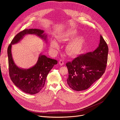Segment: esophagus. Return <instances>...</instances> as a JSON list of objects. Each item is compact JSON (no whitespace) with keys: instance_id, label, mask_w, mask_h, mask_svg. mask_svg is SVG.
<instances>
[{"instance_id":"34e87169","label":"esophagus","mask_w":120,"mask_h":120,"mask_svg":"<svg viewBox=\"0 0 120 120\" xmlns=\"http://www.w3.org/2000/svg\"><path fill=\"white\" fill-rule=\"evenodd\" d=\"M59 63L60 65H63L64 64V60L63 59H61L59 61Z\"/></svg>"}]
</instances>
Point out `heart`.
Masks as SVG:
<instances>
[{
	"label": "heart",
	"instance_id": "obj_1",
	"mask_svg": "<svg viewBox=\"0 0 120 120\" xmlns=\"http://www.w3.org/2000/svg\"><path fill=\"white\" fill-rule=\"evenodd\" d=\"M77 31L75 30L67 32L59 38V39L63 41L70 40L75 37ZM83 39L82 38H76L71 41L67 46L66 50L70 55L74 56L81 52L82 48ZM59 47L58 43L55 40H52L50 43V47L52 49H57Z\"/></svg>",
	"mask_w": 120,
	"mask_h": 120
}]
</instances>
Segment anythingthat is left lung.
<instances>
[{
  "label": "left lung",
  "mask_w": 120,
  "mask_h": 120,
  "mask_svg": "<svg viewBox=\"0 0 120 120\" xmlns=\"http://www.w3.org/2000/svg\"><path fill=\"white\" fill-rule=\"evenodd\" d=\"M108 47L101 36L99 46L93 52L79 55L66 64L68 75L67 83L77 91L89 88L100 79L105 71L108 60Z\"/></svg>",
  "instance_id": "left-lung-1"
}]
</instances>
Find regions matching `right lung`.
<instances>
[{"label":"right lung","instance_id":"right-lung-1","mask_svg":"<svg viewBox=\"0 0 120 120\" xmlns=\"http://www.w3.org/2000/svg\"><path fill=\"white\" fill-rule=\"evenodd\" d=\"M44 32V30L38 29H24L16 34L8 48L9 74L11 80L21 90L30 94H36L42 90L44 87L47 75L58 62L40 55L37 64L33 67L28 69H22L14 62L11 46L12 45L18 43L27 34H35L46 40V36L43 34Z\"/></svg>","mask_w":120,"mask_h":120}]
</instances>
